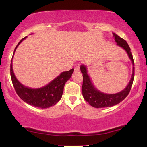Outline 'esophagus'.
<instances>
[{
	"mask_svg": "<svg viewBox=\"0 0 147 147\" xmlns=\"http://www.w3.org/2000/svg\"><path fill=\"white\" fill-rule=\"evenodd\" d=\"M79 70H80V65H79V64H78V65H77L75 66V72H79Z\"/></svg>",
	"mask_w": 147,
	"mask_h": 147,
	"instance_id": "esophagus-1",
	"label": "esophagus"
}]
</instances>
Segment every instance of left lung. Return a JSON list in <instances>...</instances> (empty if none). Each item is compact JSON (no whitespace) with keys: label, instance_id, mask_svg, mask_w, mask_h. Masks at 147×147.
Listing matches in <instances>:
<instances>
[{"label":"left lung","instance_id":"1","mask_svg":"<svg viewBox=\"0 0 147 147\" xmlns=\"http://www.w3.org/2000/svg\"><path fill=\"white\" fill-rule=\"evenodd\" d=\"M113 34V36L115 37L117 44L119 47H122L123 49L126 50L129 55L130 59L132 61L133 68V74L132 77L130 80L129 84L127 85L125 88L121 92L115 94H106L103 93L100 91L97 90L94 87L93 84L91 82L90 77L87 73L86 67L84 65H81L80 69L81 72L83 74V84H82V95L84 98L90 106H93L95 108H104V107H110L114 105L120 103L122 101L127 97L129 95L131 87H132L133 79H134V61L132 55V52H131V48L128 45L127 42L125 40L119 37L116 34Z\"/></svg>","mask_w":147,"mask_h":147}]
</instances>
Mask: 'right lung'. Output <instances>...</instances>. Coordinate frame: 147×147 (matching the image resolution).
Listing matches in <instances>:
<instances>
[{
  "mask_svg": "<svg viewBox=\"0 0 147 147\" xmlns=\"http://www.w3.org/2000/svg\"><path fill=\"white\" fill-rule=\"evenodd\" d=\"M26 37L21 39L18 43L14 49V54L18 45ZM11 62L12 60L11 61L10 65V75L13 86L18 97L27 104L41 109H46L55 105L60 100L63 94L65 84L71 77L74 72L73 68L69 71L63 72L48 85L40 88L33 89L25 86L17 80L13 72Z\"/></svg>",
  "mask_w": 147,
  "mask_h": 147,
  "instance_id": "right-lung-1",
  "label": "right lung"
}]
</instances>
